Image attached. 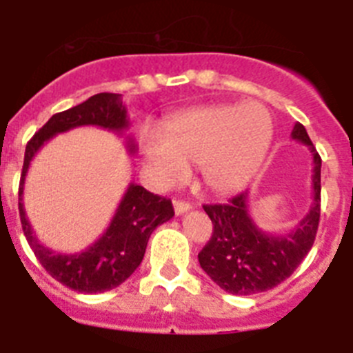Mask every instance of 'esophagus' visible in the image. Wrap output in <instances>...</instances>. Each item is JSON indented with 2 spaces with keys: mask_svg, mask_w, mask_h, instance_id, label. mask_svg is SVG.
<instances>
[{
  "mask_svg": "<svg viewBox=\"0 0 353 353\" xmlns=\"http://www.w3.org/2000/svg\"><path fill=\"white\" fill-rule=\"evenodd\" d=\"M173 207H174V214H176V215L185 214V212H189L192 208L191 203H187V201H182V199H174Z\"/></svg>",
  "mask_w": 353,
  "mask_h": 353,
  "instance_id": "esophagus-1",
  "label": "esophagus"
}]
</instances>
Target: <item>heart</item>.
Here are the masks:
<instances>
[{
	"mask_svg": "<svg viewBox=\"0 0 353 353\" xmlns=\"http://www.w3.org/2000/svg\"><path fill=\"white\" fill-rule=\"evenodd\" d=\"M269 111L258 102L214 104L173 114L164 130L141 129V150L152 179L162 189L185 180L198 164L205 185L228 194L245 185L260 170L272 143Z\"/></svg>",
	"mask_w": 353,
	"mask_h": 353,
	"instance_id": "b5f03b06",
	"label": "heart"
}]
</instances>
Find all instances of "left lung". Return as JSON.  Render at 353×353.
I'll list each match as a JSON object with an SVG mask.
<instances>
[{
  "label": "left lung",
  "instance_id": "obj_1",
  "mask_svg": "<svg viewBox=\"0 0 353 353\" xmlns=\"http://www.w3.org/2000/svg\"><path fill=\"white\" fill-rule=\"evenodd\" d=\"M313 155V203L292 232L272 235L256 226L249 214L248 192L223 205H203L214 224L210 240L198 254L201 269L214 283L233 295L267 292L293 274L313 248L320 223V171L322 159L302 123L292 130Z\"/></svg>",
  "mask_w": 353,
  "mask_h": 353
}]
</instances>
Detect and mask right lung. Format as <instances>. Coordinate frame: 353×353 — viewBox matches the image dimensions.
Segmentation results:
<instances>
[{
  "mask_svg": "<svg viewBox=\"0 0 353 353\" xmlns=\"http://www.w3.org/2000/svg\"><path fill=\"white\" fill-rule=\"evenodd\" d=\"M86 125L102 127L117 134L123 132L129 127V118L120 93H97L83 104L52 114L30 139L19 183V215L28 244L56 281L81 293H102L117 288L132 276L145 256L150 235L159 224L170 221L174 212L171 199L152 194L138 183H129L108 230L90 248L70 254L46 248L37 239L26 217L23 205L24 180L33 157L49 139L56 134ZM127 150L130 154L136 152L134 139L129 136Z\"/></svg>",
  "mask_w": 353,
  "mask_h": 353,
  "instance_id": "add662e5",
  "label": "right lung"
}]
</instances>
